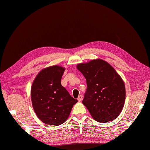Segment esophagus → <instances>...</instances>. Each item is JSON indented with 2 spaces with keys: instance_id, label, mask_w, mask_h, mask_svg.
I'll list each match as a JSON object with an SVG mask.
<instances>
[{
  "instance_id": "1",
  "label": "esophagus",
  "mask_w": 150,
  "mask_h": 150,
  "mask_svg": "<svg viewBox=\"0 0 150 150\" xmlns=\"http://www.w3.org/2000/svg\"><path fill=\"white\" fill-rule=\"evenodd\" d=\"M82 99H83V96L81 95H80L79 96V98H78V101H79V102H80L81 100H82Z\"/></svg>"
}]
</instances>
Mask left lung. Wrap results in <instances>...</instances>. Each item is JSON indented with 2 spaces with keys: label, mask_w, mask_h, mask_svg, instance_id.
Instances as JSON below:
<instances>
[{
  "label": "left lung",
  "mask_w": 150,
  "mask_h": 150,
  "mask_svg": "<svg viewBox=\"0 0 150 150\" xmlns=\"http://www.w3.org/2000/svg\"><path fill=\"white\" fill-rule=\"evenodd\" d=\"M76 67L86 80L87 89L82 103L93 118L103 123L117 118L125 99V87L120 75L101 59L80 64Z\"/></svg>",
  "instance_id": "8db88e82"
}]
</instances>
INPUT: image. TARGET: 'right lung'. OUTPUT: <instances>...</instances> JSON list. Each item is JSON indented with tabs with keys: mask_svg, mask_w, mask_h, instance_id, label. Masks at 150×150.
Instances as JSON below:
<instances>
[{
	"mask_svg": "<svg viewBox=\"0 0 150 150\" xmlns=\"http://www.w3.org/2000/svg\"><path fill=\"white\" fill-rule=\"evenodd\" d=\"M64 71L62 67H49L38 74L32 84L33 107L44 124L58 125L64 123L72 107L78 102L61 85Z\"/></svg>",
	"mask_w": 150,
	"mask_h": 150,
	"instance_id": "1",
	"label": "right lung"
}]
</instances>
